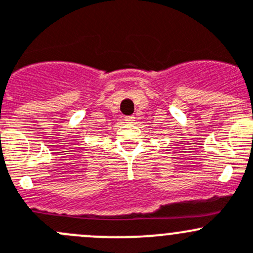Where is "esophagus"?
<instances>
[{
    "label": "esophagus",
    "mask_w": 253,
    "mask_h": 253,
    "mask_svg": "<svg viewBox=\"0 0 253 253\" xmlns=\"http://www.w3.org/2000/svg\"><path fill=\"white\" fill-rule=\"evenodd\" d=\"M134 119H135V118H134L133 115H128V117H125V118H124V120H125V122H126V123H133Z\"/></svg>",
    "instance_id": "esophagus-1"
}]
</instances>
